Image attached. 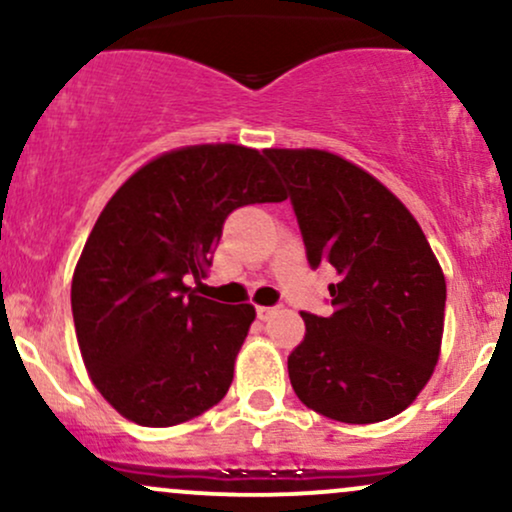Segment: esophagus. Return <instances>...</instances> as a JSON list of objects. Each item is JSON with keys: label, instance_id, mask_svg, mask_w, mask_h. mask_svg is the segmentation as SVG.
I'll use <instances>...</instances> for the list:
<instances>
[{"label": "esophagus", "instance_id": "34e87169", "mask_svg": "<svg viewBox=\"0 0 512 512\" xmlns=\"http://www.w3.org/2000/svg\"><path fill=\"white\" fill-rule=\"evenodd\" d=\"M274 313H276V308H267V305H257V317H260L262 322H267Z\"/></svg>", "mask_w": 512, "mask_h": 512}]
</instances>
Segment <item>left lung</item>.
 I'll return each instance as SVG.
<instances>
[{"label": "left lung", "mask_w": 512, "mask_h": 512, "mask_svg": "<svg viewBox=\"0 0 512 512\" xmlns=\"http://www.w3.org/2000/svg\"><path fill=\"white\" fill-rule=\"evenodd\" d=\"M289 182L308 262L332 264L334 313H301L289 378L308 409L342 424H378L419 397L436 370L445 274L399 199L325 149H264Z\"/></svg>", "instance_id": "obj_1"}]
</instances>
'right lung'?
<instances>
[{"instance_id":"right-lung-1","label":"right lung","mask_w":512,"mask_h":512,"mask_svg":"<svg viewBox=\"0 0 512 512\" xmlns=\"http://www.w3.org/2000/svg\"><path fill=\"white\" fill-rule=\"evenodd\" d=\"M257 149L195 144L151 158L122 182L88 233L72 313L88 378L117 414L168 428L226 397L255 305L197 296L233 209L284 202Z\"/></svg>"}]
</instances>
